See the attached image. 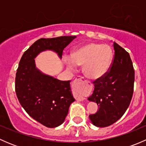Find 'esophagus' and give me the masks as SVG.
<instances>
[{
	"label": "esophagus",
	"instance_id": "1",
	"mask_svg": "<svg viewBox=\"0 0 146 146\" xmlns=\"http://www.w3.org/2000/svg\"><path fill=\"white\" fill-rule=\"evenodd\" d=\"M82 80L86 81V80L84 78V77H82V76H78V77L76 78V80H75V82H76V81H78V80ZM76 99L78 101H82V100H84L85 98H84L83 96H82V95H76Z\"/></svg>",
	"mask_w": 146,
	"mask_h": 146
}]
</instances>
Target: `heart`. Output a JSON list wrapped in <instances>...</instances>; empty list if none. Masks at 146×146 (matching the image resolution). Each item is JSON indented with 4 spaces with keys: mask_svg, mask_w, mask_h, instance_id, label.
I'll return each instance as SVG.
<instances>
[{
    "mask_svg": "<svg viewBox=\"0 0 146 146\" xmlns=\"http://www.w3.org/2000/svg\"><path fill=\"white\" fill-rule=\"evenodd\" d=\"M113 56V50L109 45L88 43L73 51L71 57L66 58V62L72 70L76 65H84V72L88 78L99 79L109 72Z\"/></svg>",
    "mask_w": 146,
    "mask_h": 146,
    "instance_id": "1",
    "label": "heart"
}]
</instances>
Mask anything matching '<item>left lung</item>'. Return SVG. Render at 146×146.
<instances>
[{
  "label": "left lung",
  "mask_w": 146,
  "mask_h": 146,
  "mask_svg": "<svg viewBox=\"0 0 146 146\" xmlns=\"http://www.w3.org/2000/svg\"><path fill=\"white\" fill-rule=\"evenodd\" d=\"M114 55L108 73L94 81L95 90L88 98L99 110L89 118L95 126L106 127L118 121L129 107L134 86L135 71L129 53L114 42Z\"/></svg>",
  "instance_id": "obj_1"
}]
</instances>
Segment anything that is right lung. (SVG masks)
Here are the masks:
<instances>
[{"label":"right lung","instance_id":"right-lung-1","mask_svg":"<svg viewBox=\"0 0 146 146\" xmlns=\"http://www.w3.org/2000/svg\"><path fill=\"white\" fill-rule=\"evenodd\" d=\"M76 36H63L38 39L25 51L15 76V92L26 112L36 121L48 128L64 121L70 104L76 100L70 90V80L62 81L41 73L35 58L49 49L62 56L63 51Z\"/></svg>","mask_w":146,"mask_h":146}]
</instances>
